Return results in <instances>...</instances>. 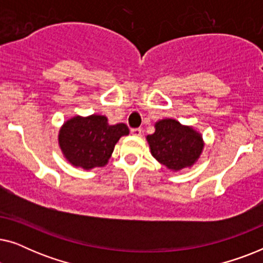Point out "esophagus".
Instances as JSON below:
<instances>
[{"label": "esophagus", "mask_w": 263, "mask_h": 263, "mask_svg": "<svg viewBox=\"0 0 263 263\" xmlns=\"http://www.w3.org/2000/svg\"><path fill=\"white\" fill-rule=\"evenodd\" d=\"M141 129L140 128H133L132 130H130V133H132V135H134V136H140L141 135Z\"/></svg>", "instance_id": "34e87169"}]
</instances>
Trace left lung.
I'll list each match as a JSON object with an SVG mask.
<instances>
[{
  "mask_svg": "<svg viewBox=\"0 0 263 263\" xmlns=\"http://www.w3.org/2000/svg\"><path fill=\"white\" fill-rule=\"evenodd\" d=\"M154 127V134L146 139L151 153L160 164L172 171H178L196 163L203 149L201 134L171 118L158 121Z\"/></svg>",
  "mask_w": 263,
  "mask_h": 263,
  "instance_id": "8db88e82",
  "label": "left lung"
}]
</instances>
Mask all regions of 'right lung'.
Returning a JSON list of instances; mask_svg holds the SVG:
<instances>
[{
  "instance_id": "obj_1",
  "label": "right lung",
  "mask_w": 263,
  "mask_h": 263,
  "mask_svg": "<svg viewBox=\"0 0 263 263\" xmlns=\"http://www.w3.org/2000/svg\"><path fill=\"white\" fill-rule=\"evenodd\" d=\"M124 123L110 125L100 115L75 116L60 129L59 143L63 156L71 165L89 170L107 164L121 136L128 135Z\"/></svg>"
}]
</instances>
